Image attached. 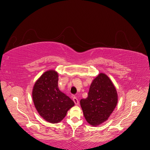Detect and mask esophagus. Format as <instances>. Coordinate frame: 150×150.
Here are the masks:
<instances>
[{"label":"esophagus","mask_w":150,"mask_h":150,"mask_svg":"<svg viewBox=\"0 0 150 150\" xmlns=\"http://www.w3.org/2000/svg\"><path fill=\"white\" fill-rule=\"evenodd\" d=\"M73 101H74V103L76 104V105H78L79 104V101H78V98H77L76 97H73Z\"/></svg>","instance_id":"1"}]
</instances>
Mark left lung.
I'll return each mask as SVG.
<instances>
[{"instance_id": "8db88e82", "label": "left lung", "mask_w": 150, "mask_h": 150, "mask_svg": "<svg viewBox=\"0 0 150 150\" xmlns=\"http://www.w3.org/2000/svg\"><path fill=\"white\" fill-rule=\"evenodd\" d=\"M118 97L111 80L100 73L91 84L88 96L80 101L85 119L93 126L107 121L116 108Z\"/></svg>"}]
</instances>
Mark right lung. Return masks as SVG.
Masks as SVG:
<instances>
[{"label": "right lung", "mask_w": 150, "mask_h": 150, "mask_svg": "<svg viewBox=\"0 0 150 150\" xmlns=\"http://www.w3.org/2000/svg\"><path fill=\"white\" fill-rule=\"evenodd\" d=\"M58 73L48 70L36 81L33 89L35 108L44 120L57 123L66 116L74 103L58 88Z\"/></svg>", "instance_id": "1"}]
</instances>
